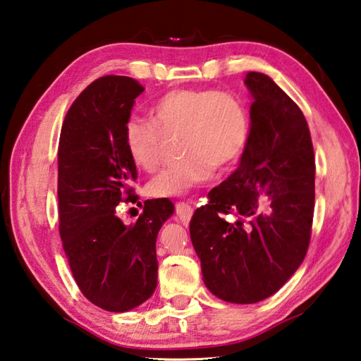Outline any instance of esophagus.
<instances>
[{"mask_svg":"<svg viewBox=\"0 0 361 361\" xmlns=\"http://www.w3.org/2000/svg\"><path fill=\"white\" fill-rule=\"evenodd\" d=\"M175 213L183 224L188 226V222L191 221V216H192V207L188 205L185 202H178L175 203Z\"/></svg>","mask_w":361,"mask_h":361,"instance_id":"esophagus-1","label":"esophagus"}]
</instances>
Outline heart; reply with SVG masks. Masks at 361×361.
<instances>
[{"instance_id": "1", "label": "heart", "mask_w": 361, "mask_h": 361, "mask_svg": "<svg viewBox=\"0 0 361 361\" xmlns=\"http://www.w3.org/2000/svg\"><path fill=\"white\" fill-rule=\"evenodd\" d=\"M153 123L130 116L124 124V148L135 167L153 172L162 159V133H180L183 158L148 183L154 197L186 192L214 169L233 166L247 147L251 116L237 94L213 88H180L152 106ZM160 128L158 130L157 128Z\"/></svg>"}]
</instances>
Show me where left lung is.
Masks as SVG:
<instances>
[{
	"label": "left lung",
	"mask_w": 361,
	"mask_h": 361,
	"mask_svg": "<svg viewBox=\"0 0 361 361\" xmlns=\"http://www.w3.org/2000/svg\"><path fill=\"white\" fill-rule=\"evenodd\" d=\"M251 135L238 169L195 209L189 232L203 283L228 303L276 293L297 271L312 232L316 161L306 118L270 77L247 72ZM238 216L237 223L225 221Z\"/></svg>",
	"instance_id": "left-lung-1"
}]
</instances>
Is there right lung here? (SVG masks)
I'll return each mask as SVG.
<instances>
[{
    "mask_svg": "<svg viewBox=\"0 0 361 361\" xmlns=\"http://www.w3.org/2000/svg\"><path fill=\"white\" fill-rule=\"evenodd\" d=\"M145 90L130 77L104 75L72 102L58 145V218L72 276L101 310L124 312L158 286L156 237L173 213L169 199L147 200L134 224L118 205L139 199L137 169L123 130L134 99Z\"/></svg>",
    "mask_w": 361,
    "mask_h": 361,
    "instance_id": "1",
    "label": "right lung"
}]
</instances>
